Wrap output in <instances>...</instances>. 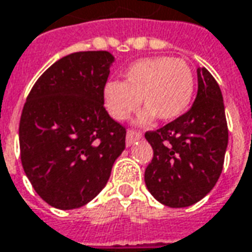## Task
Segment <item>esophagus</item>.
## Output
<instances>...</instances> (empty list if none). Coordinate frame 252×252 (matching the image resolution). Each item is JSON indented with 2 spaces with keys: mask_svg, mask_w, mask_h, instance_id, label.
Here are the masks:
<instances>
[{
  "mask_svg": "<svg viewBox=\"0 0 252 252\" xmlns=\"http://www.w3.org/2000/svg\"><path fill=\"white\" fill-rule=\"evenodd\" d=\"M142 138V133L138 131H128L126 132V146H132V144L135 143L136 140H139V139Z\"/></svg>",
  "mask_w": 252,
  "mask_h": 252,
  "instance_id": "1",
  "label": "esophagus"
}]
</instances>
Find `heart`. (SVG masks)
Wrapping results in <instances>:
<instances>
[{"label": "heart", "mask_w": 252, "mask_h": 252, "mask_svg": "<svg viewBox=\"0 0 252 252\" xmlns=\"http://www.w3.org/2000/svg\"><path fill=\"white\" fill-rule=\"evenodd\" d=\"M193 73L187 61L170 57L139 60L124 73V80L109 82L103 89V103L116 120H126L142 102L146 109L139 123L156 117L170 121L180 117L191 103Z\"/></svg>", "instance_id": "b5f03b06"}]
</instances>
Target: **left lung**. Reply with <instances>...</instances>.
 <instances>
[{"mask_svg": "<svg viewBox=\"0 0 252 252\" xmlns=\"http://www.w3.org/2000/svg\"><path fill=\"white\" fill-rule=\"evenodd\" d=\"M198 94L188 110L157 131L146 132L154 156L144 183L158 202L187 207L210 192L222 172L228 126L220 86L198 68Z\"/></svg>", "mask_w": 252, "mask_h": 252, "instance_id": "left-lung-1", "label": "left lung"}]
</instances>
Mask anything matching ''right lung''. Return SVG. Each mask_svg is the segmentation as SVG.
I'll use <instances>...</instances> for the list:
<instances>
[{"mask_svg":"<svg viewBox=\"0 0 252 252\" xmlns=\"http://www.w3.org/2000/svg\"><path fill=\"white\" fill-rule=\"evenodd\" d=\"M113 63L109 52L68 54L42 73L24 103L23 169L36 193L56 209H77L94 199L126 149V128L103 108Z\"/></svg>","mask_w":252,"mask_h":252,"instance_id":"right-lung-1","label":"right lung"}]
</instances>
